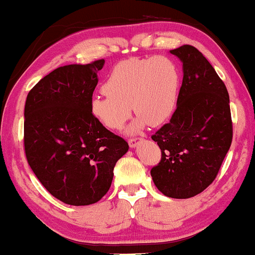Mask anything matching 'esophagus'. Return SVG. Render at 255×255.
<instances>
[{"label":"esophagus","instance_id":"obj_1","mask_svg":"<svg viewBox=\"0 0 255 255\" xmlns=\"http://www.w3.org/2000/svg\"><path fill=\"white\" fill-rule=\"evenodd\" d=\"M138 141H141V138H130V140H128V143H129V147H130V148L137 147Z\"/></svg>","mask_w":255,"mask_h":255}]
</instances>
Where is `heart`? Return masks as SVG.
<instances>
[{
    "instance_id": "b5f03b06",
    "label": "heart",
    "mask_w": 255,
    "mask_h": 255,
    "mask_svg": "<svg viewBox=\"0 0 255 255\" xmlns=\"http://www.w3.org/2000/svg\"><path fill=\"white\" fill-rule=\"evenodd\" d=\"M180 81L179 66L169 57L124 60L109 73L102 87L105 94L90 100V113L105 127L117 130L133 108L137 115L128 133H140L148 125L156 127L169 120L178 105Z\"/></svg>"
}]
</instances>
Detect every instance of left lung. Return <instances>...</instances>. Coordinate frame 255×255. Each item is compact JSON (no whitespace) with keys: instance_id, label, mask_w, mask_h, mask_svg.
<instances>
[{"instance_id":"8db88e82","label":"left lung","mask_w":255,"mask_h":255,"mask_svg":"<svg viewBox=\"0 0 255 255\" xmlns=\"http://www.w3.org/2000/svg\"><path fill=\"white\" fill-rule=\"evenodd\" d=\"M169 53L182 62L183 79L172 119L151 136L162 156L150 175L166 196L188 199L214 181L230 149V96L196 48L186 44Z\"/></svg>"}]
</instances>
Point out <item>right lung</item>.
Segmentation results:
<instances>
[{
	"label": "right lung",
	"instance_id": "obj_1",
	"mask_svg": "<svg viewBox=\"0 0 255 255\" xmlns=\"http://www.w3.org/2000/svg\"><path fill=\"white\" fill-rule=\"evenodd\" d=\"M105 60L60 67L28 93L24 150L44 188L60 201L92 205L108 192L118 160L128 151L124 138L90 113V100Z\"/></svg>",
	"mask_w": 255,
	"mask_h": 255
}]
</instances>
